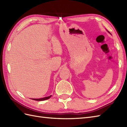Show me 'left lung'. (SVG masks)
Wrapping results in <instances>:
<instances>
[{
    "instance_id": "1",
    "label": "left lung",
    "mask_w": 127,
    "mask_h": 127,
    "mask_svg": "<svg viewBox=\"0 0 127 127\" xmlns=\"http://www.w3.org/2000/svg\"><path fill=\"white\" fill-rule=\"evenodd\" d=\"M109 33H110V32H109Z\"/></svg>"
}]
</instances>
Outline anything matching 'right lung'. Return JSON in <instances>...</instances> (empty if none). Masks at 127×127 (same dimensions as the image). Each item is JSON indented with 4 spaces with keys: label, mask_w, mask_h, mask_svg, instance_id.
<instances>
[{
    "label": "right lung",
    "mask_w": 127,
    "mask_h": 127,
    "mask_svg": "<svg viewBox=\"0 0 127 127\" xmlns=\"http://www.w3.org/2000/svg\"><path fill=\"white\" fill-rule=\"evenodd\" d=\"M51 96H52V95H49V96H48V97H44V98H39V99H33V98H32V99L35 100H37V101H42V100H45L48 99L49 98H50V97H51Z\"/></svg>",
    "instance_id": "obj_1"
}]
</instances>
